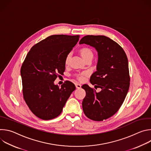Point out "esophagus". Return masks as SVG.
I'll return each mask as SVG.
<instances>
[{
	"label": "esophagus",
	"mask_w": 151,
	"mask_h": 151,
	"mask_svg": "<svg viewBox=\"0 0 151 151\" xmlns=\"http://www.w3.org/2000/svg\"><path fill=\"white\" fill-rule=\"evenodd\" d=\"M75 86H76V88L77 89H80L81 88V85L79 83H75Z\"/></svg>",
	"instance_id": "1"
}]
</instances>
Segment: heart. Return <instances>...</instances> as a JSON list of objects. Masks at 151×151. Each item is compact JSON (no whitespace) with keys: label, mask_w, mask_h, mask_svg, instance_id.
I'll return each instance as SVG.
<instances>
[{"label":"heart","mask_w":151,"mask_h":151,"mask_svg":"<svg viewBox=\"0 0 151 151\" xmlns=\"http://www.w3.org/2000/svg\"><path fill=\"white\" fill-rule=\"evenodd\" d=\"M79 53L85 61H87L89 60H93L94 57V52L92 51V50L89 48H83L81 49L79 51ZM70 58H71V54L69 53L67 55L65 59V64L66 65H68L69 64ZM86 75H87V73L86 72H82L81 73L76 74L75 76L79 80L82 81L83 79V76Z\"/></svg>","instance_id":"b5f03b06"}]
</instances>
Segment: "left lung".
I'll return each instance as SVG.
<instances>
[{
  "mask_svg": "<svg viewBox=\"0 0 151 151\" xmlns=\"http://www.w3.org/2000/svg\"><path fill=\"white\" fill-rule=\"evenodd\" d=\"M94 47L98 53L97 71L90 77V82L100 88V92L83 85L86 96L82 109L88 118L101 121L113 116L120 108L130 87L128 61L122 47L105 36L87 35L79 44Z\"/></svg>",
  "mask_w": 151,
  "mask_h": 151,
  "instance_id": "8db88e82",
  "label": "left lung"
}]
</instances>
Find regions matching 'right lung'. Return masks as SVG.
Segmentation results:
<instances>
[{
	"label": "right lung",
	"instance_id": "add662e5",
	"mask_svg": "<svg viewBox=\"0 0 151 151\" xmlns=\"http://www.w3.org/2000/svg\"><path fill=\"white\" fill-rule=\"evenodd\" d=\"M79 36L55 35L35 45L21 68L23 97L30 111L38 118L57 117L75 85L66 81L60 88L54 84L58 74L65 70V59L76 45Z\"/></svg>",
	"mask_w": 151,
	"mask_h": 151
}]
</instances>
